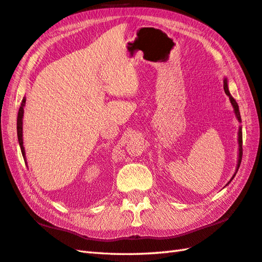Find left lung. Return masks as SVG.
Masks as SVG:
<instances>
[{
	"label": "left lung",
	"instance_id": "8db88e82",
	"mask_svg": "<svg viewBox=\"0 0 262 262\" xmlns=\"http://www.w3.org/2000/svg\"><path fill=\"white\" fill-rule=\"evenodd\" d=\"M224 90H225V94L228 96L229 100H231V104H232L233 108H234V113H235V116H236L237 121L239 122V123H241L242 120H241V115H239L238 105H237V103H236V100L232 97L231 93H229V90H228V81H227V78H224ZM237 138H238V139H237V141H238V158H237V165H236V170H235V173H234V175L232 176L231 181L234 179V176L236 175L237 170H238V167H239V165H241V161H242V155H243V149H242V126H239V127H238V137H237ZM231 181H229V182H231ZM229 182H228L227 184H229ZM227 184H226V185H227Z\"/></svg>",
	"mask_w": 262,
	"mask_h": 262
}]
</instances>
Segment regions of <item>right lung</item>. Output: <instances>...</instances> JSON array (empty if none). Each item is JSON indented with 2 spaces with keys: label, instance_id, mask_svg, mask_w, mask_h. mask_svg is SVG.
Masks as SVG:
<instances>
[{
  "label": "right lung",
  "instance_id": "obj_1",
  "mask_svg": "<svg viewBox=\"0 0 262 262\" xmlns=\"http://www.w3.org/2000/svg\"><path fill=\"white\" fill-rule=\"evenodd\" d=\"M26 104V98H23V101H21V106L18 112V119H17V132H18V140H19V145L21 152H23L24 159L26 162V151H25V147H24V139H23V119H24V107Z\"/></svg>",
  "mask_w": 262,
  "mask_h": 262
}]
</instances>
